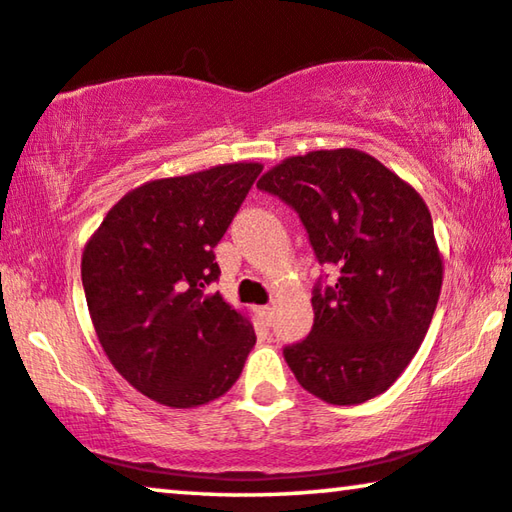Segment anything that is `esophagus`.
I'll list each match as a JSON object with an SVG mask.
<instances>
[{
	"instance_id": "esophagus-1",
	"label": "esophagus",
	"mask_w": 512,
	"mask_h": 512,
	"mask_svg": "<svg viewBox=\"0 0 512 512\" xmlns=\"http://www.w3.org/2000/svg\"><path fill=\"white\" fill-rule=\"evenodd\" d=\"M259 318H262L266 325H271V320H273V308L271 306H262L259 308Z\"/></svg>"
}]
</instances>
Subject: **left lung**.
<instances>
[{"label":"left lung","instance_id":"1","mask_svg":"<svg viewBox=\"0 0 512 512\" xmlns=\"http://www.w3.org/2000/svg\"><path fill=\"white\" fill-rule=\"evenodd\" d=\"M257 187L294 208L318 264L313 327L283 357L315 397L352 406L383 394L434 318L443 262L427 204L376 157L352 148L290 157Z\"/></svg>","mask_w":512,"mask_h":512}]
</instances>
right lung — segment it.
<instances>
[{"mask_svg":"<svg viewBox=\"0 0 512 512\" xmlns=\"http://www.w3.org/2000/svg\"><path fill=\"white\" fill-rule=\"evenodd\" d=\"M262 164H222L125 194L83 253L81 278L106 357L129 385L171 408L218 399L257 336L206 287L218 246Z\"/></svg>","mask_w":512,"mask_h":512,"instance_id":"1","label":"right lung"}]
</instances>
